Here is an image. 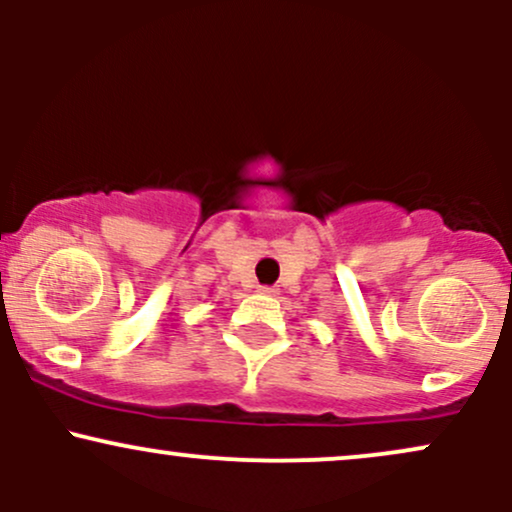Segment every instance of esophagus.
I'll use <instances>...</instances> for the list:
<instances>
[{
	"label": "esophagus",
	"instance_id": "esophagus-1",
	"mask_svg": "<svg viewBox=\"0 0 512 512\" xmlns=\"http://www.w3.org/2000/svg\"><path fill=\"white\" fill-rule=\"evenodd\" d=\"M260 293H264V296H276L279 289H276V286H260Z\"/></svg>",
	"mask_w": 512,
	"mask_h": 512
}]
</instances>
